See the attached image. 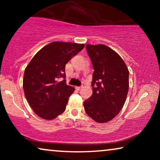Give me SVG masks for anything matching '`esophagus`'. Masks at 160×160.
I'll use <instances>...</instances> for the list:
<instances>
[{"mask_svg": "<svg viewBox=\"0 0 160 160\" xmlns=\"http://www.w3.org/2000/svg\"><path fill=\"white\" fill-rule=\"evenodd\" d=\"M81 88H82V87H76V89H77V90H80Z\"/></svg>", "mask_w": 160, "mask_h": 160, "instance_id": "1", "label": "esophagus"}]
</instances>
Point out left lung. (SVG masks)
Instances as JSON below:
<instances>
[{
	"mask_svg": "<svg viewBox=\"0 0 160 160\" xmlns=\"http://www.w3.org/2000/svg\"><path fill=\"white\" fill-rule=\"evenodd\" d=\"M92 64L93 93L84 102L87 114L96 122L113 119L122 110L129 89V71L117 52L103 44H87Z\"/></svg>",
	"mask_w": 160,
	"mask_h": 160,
	"instance_id": "8db88e82",
	"label": "left lung"
}]
</instances>
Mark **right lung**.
I'll return each instance as SVG.
<instances>
[{"label": "right lung", "mask_w": 160, "mask_h": 160, "mask_svg": "<svg viewBox=\"0 0 160 160\" xmlns=\"http://www.w3.org/2000/svg\"><path fill=\"white\" fill-rule=\"evenodd\" d=\"M84 47L80 43L52 42L37 52L26 67L24 92L38 117L50 120L64 112L68 98L75 90L65 83V65Z\"/></svg>", "instance_id": "obj_1"}]
</instances>
